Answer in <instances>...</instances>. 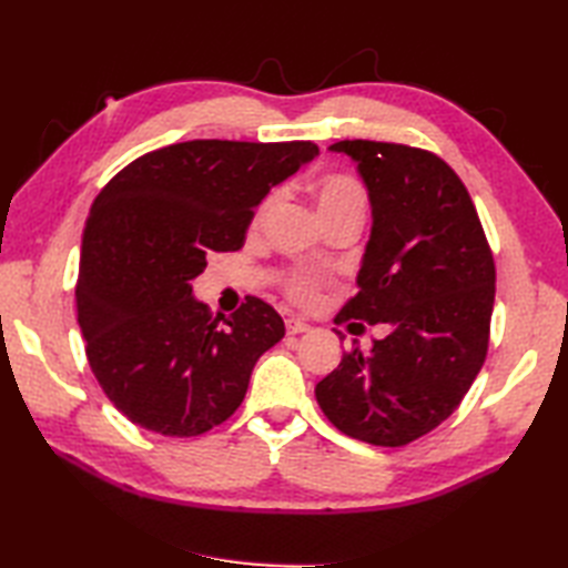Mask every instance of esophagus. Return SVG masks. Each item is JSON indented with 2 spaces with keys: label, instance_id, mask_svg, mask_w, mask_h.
I'll use <instances>...</instances> for the list:
<instances>
[{
  "label": "esophagus",
  "instance_id": "esophagus-1",
  "mask_svg": "<svg viewBox=\"0 0 568 568\" xmlns=\"http://www.w3.org/2000/svg\"><path fill=\"white\" fill-rule=\"evenodd\" d=\"M285 329H287V334H303V332L310 329V324L303 322L300 317H287L285 320Z\"/></svg>",
  "mask_w": 568,
  "mask_h": 568
}]
</instances>
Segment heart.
Masks as SVG:
<instances>
[{"instance_id":"b5f03b06","label":"heart","mask_w":568,"mask_h":568,"mask_svg":"<svg viewBox=\"0 0 568 568\" xmlns=\"http://www.w3.org/2000/svg\"><path fill=\"white\" fill-rule=\"evenodd\" d=\"M312 195H315L317 212L322 216V222H332L339 220V216H364L368 207V195L366 187L358 183L354 175L346 173H324L320 175L315 183H312ZM271 197L263 200L256 210V216L253 222H261L265 212L271 210ZM320 291V283L310 275H295L291 283H287V293L295 297L297 303H315Z\"/></svg>"}]
</instances>
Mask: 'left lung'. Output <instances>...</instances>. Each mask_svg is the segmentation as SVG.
I'll use <instances>...</instances> for the list:
<instances>
[{
  "label": "left lung",
  "mask_w": 568,
  "mask_h": 568,
  "mask_svg": "<svg viewBox=\"0 0 568 568\" xmlns=\"http://www.w3.org/2000/svg\"><path fill=\"white\" fill-rule=\"evenodd\" d=\"M329 151L356 161L373 214L358 293L336 320L383 324L385 336L368 354H344L315 395L348 437L405 446L454 413L484 366L496 263L466 185L439 155L364 139Z\"/></svg>",
  "instance_id": "obj_1"
}]
</instances>
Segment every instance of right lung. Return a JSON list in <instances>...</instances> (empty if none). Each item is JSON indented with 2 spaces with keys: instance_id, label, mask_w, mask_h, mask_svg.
Returning a JSON list of instances; mask_svg holds the SVG:
<instances>
[{
  "instance_id": "1",
  "label": "right lung",
  "mask_w": 568,
  "mask_h": 568,
  "mask_svg": "<svg viewBox=\"0 0 568 568\" xmlns=\"http://www.w3.org/2000/svg\"><path fill=\"white\" fill-rule=\"evenodd\" d=\"M317 153L312 141L173 143L129 163L92 202L78 324L94 378L134 425L197 437L236 413L285 324L251 295L220 324L192 281L212 251L244 246L261 200Z\"/></svg>"
}]
</instances>
